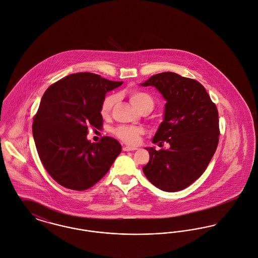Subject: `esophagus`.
I'll return each instance as SVG.
<instances>
[{"label":"esophagus","mask_w":258,"mask_h":258,"mask_svg":"<svg viewBox=\"0 0 258 258\" xmlns=\"http://www.w3.org/2000/svg\"><path fill=\"white\" fill-rule=\"evenodd\" d=\"M137 149H138L137 147H131V146H123L122 147L123 151H134V150H137Z\"/></svg>","instance_id":"34e87169"}]
</instances>
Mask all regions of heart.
<instances>
[{"mask_svg": "<svg viewBox=\"0 0 258 258\" xmlns=\"http://www.w3.org/2000/svg\"><path fill=\"white\" fill-rule=\"evenodd\" d=\"M127 96L133 106L140 112L143 110H147L150 112L154 107V101L152 97L145 92L139 90H131L127 93ZM115 102V97L114 95H109L103 100L101 105V115L103 117L110 115ZM143 133L144 131L142 127L131 125H119L114 130L115 137L127 144L139 143L141 136L143 135Z\"/></svg>", "mask_w": 258, "mask_h": 258, "instance_id": "heart-1", "label": "heart"}]
</instances>
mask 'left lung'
I'll return each instance as SVG.
<instances>
[{
    "instance_id": "left-lung-1",
    "label": "left lung",
    "mask_w": 258,
    "mask_h": 258,
    "mask_svg": "<svg viewBox=\"0 0 258 258\" xmlns=\"http://www.w3.org/2000/svg\"><path fill=\"white\" fill-rule=\"evenodd\" d=\"M141 86L155 87L166 101L163 121L152 143H168V149L145 147L149 161L146 178L165 192L183 190L208 167L219 143V114L198 81L173 72L151 76Z\"/></svg>"
}]
</instances>
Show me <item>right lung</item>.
<instances>
[{"mask_svg":"<svg viewBox=\"0 0 258 258\" xmlns=\"http://www.w3.org/2000/svg\"><path fill=\"white\" fill-rule=\"evenodd\" d=\"M121 84L94 73H75L43 94L33 117L32 136L44 168L61 186L77 191L91 188L120 153L115 139L104 137L92 143L87 135L89 126H102V102L107 92Z\"/></svg>","mask_w":258,"mask_h":258,"instance_id":"obj_1","label":"right lung"}]
</instances>
